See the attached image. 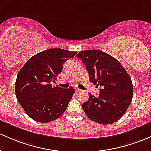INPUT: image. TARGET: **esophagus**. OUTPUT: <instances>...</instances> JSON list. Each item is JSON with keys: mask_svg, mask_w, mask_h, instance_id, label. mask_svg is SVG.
Returning a JSON list of instances; mask_svg holds the SVG:
<instances>
[{"mask_svg": "<svg viewBox=\"0 0 151 151\" xmlns=\"http://www.w3.org/2000/svg\"><path fill=\"white\" fill-rule=\"evenodd\" d=\"M74 90H75L76 92H80L81 89H79L78 87H75V88H74Z\"/></svg>", "mask_w": 151, "mask_h": 151, "instance_id": "34e87169", "label": "esophagus"}]
</instances>
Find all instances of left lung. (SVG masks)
Instances as JSON below:
<instances>
[{"label":"left lung","instance_id":"8db88e82","mask_svg":"<svg viewBox=\"0 0 151 151\" xmlns=\"http://www.w3.org/2000/svg\"><path fill=\"white\" fill-rule=\"evenodd\" d=\"M77 56L89 72L90 82L100 87L99 97L88 93L89 100L82 104L84 112L97 123L115 122L131 103L133 86L130 77L117 59L104 51H82Z\"/></svg>","mask_w":151,"mask_h":151}]
</instances>
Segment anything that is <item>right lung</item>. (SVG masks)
<instances>
[{
  "label": "right lung",
  "instance_id": "1",
  "mask_svg": "<svg viewBox=\"0 0 151 151\" xmlns=\"http://www.w3.org/2000/svg\"><path fill=\"white\" fill-rule=\"evenodd\" d=\"M77 53L59 48L43 51L30 58L18 73L15 84L16 98L34 120L53 121L67 110L74 89L53 87L51 83L57 80L64 63Z\"/></svg>",
  "mask_w": 151,
  "mask_h": 151
}]
</instances>
